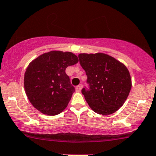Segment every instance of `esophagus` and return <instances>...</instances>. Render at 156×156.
I'll return each mask as SVG.
<instances>
[{
	"instance_id": "esophagus-1",
	"label": "esophagus",
	"mask_w": 156,
	"mask_h": 156,
	"mask_svg": "<svg viewBox=\"0 0 156 156\" xmlns=\"http://www.w3.org/2000/svg\"><path fill=\"white\" fill-rule=\"evenodd\" d=\"M82 87H83V85H82V84H80V85L76 87V90L77 92H80L82 90Z\"/></svg>"
}]
</instances>
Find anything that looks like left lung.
Returning <instances> with one entry per match:
<instances>
[{
  "mask_svg": "<svg viewBox=\"0 0 156 156\" xmlns=\"http://www.w3.org/2000/svg\"><path fill=\"white\" fill-rule=\"evenodd\" d=\"M79 60L87 75L89 89H82L86 101L95 113L110 115L123 105L132 83L127 67L103 53L80 54Z\"/></svg>",
  "mask_w": 156,
  "mask_h": 156,
  "instance_id": "left-lung-1",
  "label": "left lung"
}]
</instances>
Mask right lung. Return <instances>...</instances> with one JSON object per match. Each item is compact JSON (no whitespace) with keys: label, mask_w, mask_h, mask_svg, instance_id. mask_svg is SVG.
<instances>
[{"label":"right lung","mask_w":156,"mask_h":156,"mask_svg":"<svg viewBox=\"0 0 156 156\" xmlns=\"http://www.w3.org/2000/svg\"><path fill=\"white\" fill-rule=\"evenodd\" d=\"M78 61V57L71 52L51 51L29 63L24 74V88L37 110L55 116L67 107L75 88L66 69Z\"/></svg>","instance_id":"1"}]
</instances>
